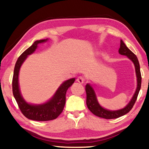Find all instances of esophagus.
<instances>
[{
    "mask_svg": "<svg viewBox=\"0 0 149 149\" xmlns=\"http://www.w3.org/2000/svg\"><path fill=\"white\" fill-rule=\"evenodd\" d=\"M77 82H79V84H84V81H85V79L83 77H81V76H79V77H77Z\"/></svg>",
    "mask_w": 149,
    "mask_h": 149,
    "instance_id": "34e87169",
    "label": "esophagus"
}]
</instances>
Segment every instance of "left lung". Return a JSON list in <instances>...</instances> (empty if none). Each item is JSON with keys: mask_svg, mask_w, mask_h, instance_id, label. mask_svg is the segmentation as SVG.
<instances>
[{"mask_svg": "<svg viewBox=\"0 0 149 149\" xmlns=\"http://www.w3.org/2000/svg\"><path fill=\"white\" fill-rule=\"evenodd\" d=\"M118 52H119L120 54L124 55V56H127L128 58H130L133 62L135 65L136 76H137V86L134 95H133L132 99H131L130 102L124 108L120 110H109L105 109V108H102L99 104V103L97 100V96H96L95 91L93 89L91 85L89 84H87L86 86H85V91H86L87 94L86 104L87 108H89V110L93 114H95V116L100 118H105V119H114V118H118L129 112L132 110L133 105H134L136 100H137L139 93V91L141 89V74L140 71V65L139 63L137 57L136 56V55L133 52L131 51L126 47V45L122 40L120 41V47Z\"/></svg>", "mask_w": 149, "mask_h": 149, "instance_id": "8db88e82", "label": "left lung"}]
</instances>
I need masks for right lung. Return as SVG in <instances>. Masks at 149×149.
<instances>
[{
    "label": "right lung",
    "instance_id": "add662e5",
    "mask_svg": "<svg viewBox=\"0 0 149 149\" xmlns=\"http://www.w3.org/2000/svg\"><path fill=\"white\" fill-rule=\"evenodd\" d=\"M47 40L46 39L35 41L31 47L20 55L15 65L13 79H12V91L20 110L27 118L35 121L52 120L56 119L61 114L65 106V94L67 90L74 84L75 80V78H72L63 82L57 89L53 97L49 101L43 104H29L22 97L18 83L20 68L27 58V56L33 53L35 50L37 49L38 44L46 42Z\"/></svg>",
    "mask_w": 149,
    "mask_h": 149
}]
</instances>
